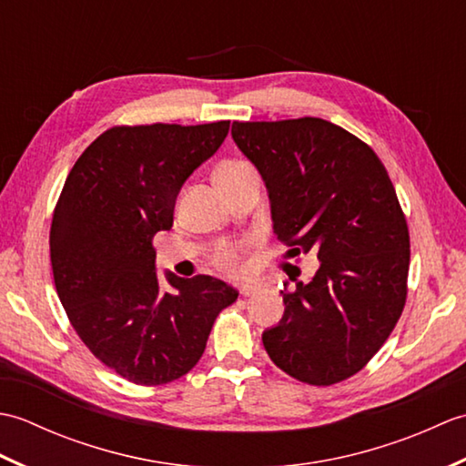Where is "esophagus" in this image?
<instances>
[{
  "mask_svg": "<svg viewBox=\"0 0 466 466\" xmlns=\"http://www.w3.org/2000/svg\"><path fill=\"white\" fill-rule=\"evenodd\" d=\"M256 290H258V284H256V282H246L242 289H240V294L242 296H252Z\"/></svg>",
  "mask_w": 466,
  "mask_h": 466,
  "instance_id": "esophagus-1",
  "label": "esophagus"
}]
</instances>
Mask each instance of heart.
Returning a JSON list of instances; mask_svg holds the SVG:
<instances>
[{
  "mask_svg": "<svg viewBox=\"0 0 466 466\" xmlns=\"http://www.w3.org/2000/svg\"><path fill=\"white\" fill-rule=\"evenodd\" d=\"M240 166H244V164H240V162H226V164H222V166H218L216 174L230 172V170H236V167H240ZM220 264L224 266V268H226L228 272H234V274L244 270V262H242L240 254H238V250H236V248H226V250L220 254Z\"/></svg>",
  "mask_w": 466,
  "mask_h": 466,
  "instance_id": "heart-1",
  "label": "heart"
}]
</instances>
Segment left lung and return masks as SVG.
I'll return each mask as SVG.
<instances>
[{
  "instance_id": "obj_1",
  "label": "left lung",
  "mask_w": 466,
  "mask_h": 466,
  "mask_svg": "<svg viewBox=\"0 0 466 466\" xmlns=\"http://www.w3.org/2000/svg\"><path fill=\"white\" fill-rule=\"evenodd\" d=\"M238 150L260 172L276 238L316 252L309 282L282 286V320L262 332L272 362L329 386L359 372L389 339L407 300L409 228L382 162L322 117L234 122Z\"/></svg>"
}]
</instances>
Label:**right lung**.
Returning a JSON list of instances; mask_svg holds the SVG:
<instances>
[{"mask_svg": "<svg viewBox=\"0 0 466 466\" xmlns=\"http://www.w3.org/2000/svg\"><path fill=\"white\" fill-rule=\"evenodd\" d=\"M230 122L112 127L77 157L52 232L54 282L84 344L124 379L164 384L204 354L218 312L238 290L214 276L156 270L152 238L170 230L184 182L212 157Z\"/></svg>", "mask_w": 466, "mask_h": 466, "instance_id": "1", "label": "right lung"}]
</instances>
